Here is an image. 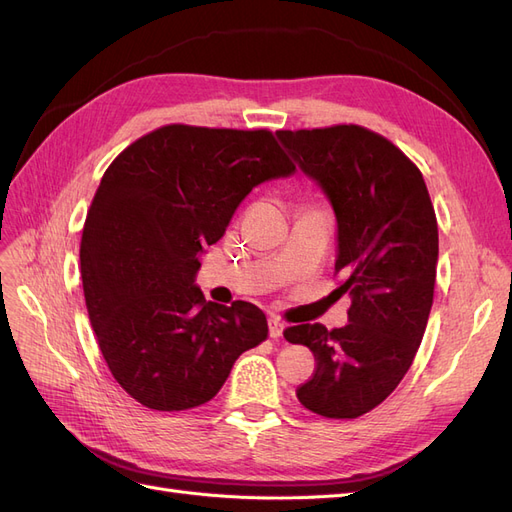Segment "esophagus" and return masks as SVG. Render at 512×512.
I'll return each mask as SVG.
<instances>
[{
    "instance_id": "1",
    "label": "esophagus",
    "mask_w": 512,
    "mask_h": 512,
    "mask_svg": "<svg viewBox=\"0 0 512 512\" xmlns=\"http://www.w3.org/2000/svg\"><path fill=\"white\" fill-rule=\"evenodd\" d=\"M282 333H284V322L277 316H269V335L273 339H277V337H282Z\"/></svg>"
}]
</instances>
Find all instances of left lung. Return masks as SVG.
I'll use <instances>...</instances> for the list:
<instances>
[{
	"instance_id": "8db88e82",
	"label": "left lung",
	"mask_w": 512,
	"mask_h": 512,
	"mask_svg": "<svg viewBox=\"0 0 512 512\" xmlns=\"http://www.w3.org/2000/svg\"><path fill=\"white\" fill-rule=\"evenodd\" d=\"M277 138L333 207L335 271L352 294L346 327L284 331L316 359L297 397L320 416L356 418L397 389L421 346L436 286V211L421 170L376 132L333 126Z\"/></svg>"
}]
</instances>
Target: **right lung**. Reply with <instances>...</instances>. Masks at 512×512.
I'll return each mask as SVG.
<instances>
[{"label":"right lung","instance_id":"right-lung-1","mask_svg":"<svg viewBox=\"0 0 512 512\" xmlns=\"http://www.w3.org/2000/svg\"><path fill=\"white\" fill-rule=\"evenodd\" d=\"M294 166L269 130L164 126L106 168L81 239L85 303L113 378L151 410L218 395L239 356L265 342L247 301H205L200 254L256 185Z\"/></svg>","mask_w":512,"mask_h":512}]
</instances>
